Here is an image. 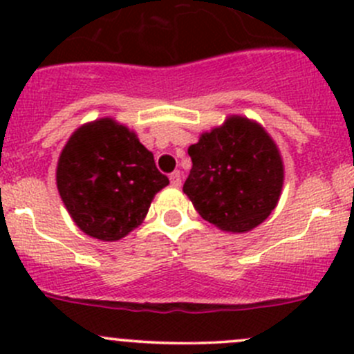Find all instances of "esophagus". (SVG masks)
<instances>
[{"label": "esophagus", "mask_w": 354, "mask_h": 354, "mask_svg": "<svg viewBox=\"0 0 354 354\" xmlns=\"http://www.w3.org/2000/svg\"><path fill=\"white\" fill-rule=\"evenodd\" d=\"M169 180H171V185H173V187H181V174H180V171H174V173H171V176H169Z\"/></svg>", "instance_id": "1"}]
</instances>
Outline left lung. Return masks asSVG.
Here are the masks:
<instances>
[{
  "label": "left lung",
  "instance_id": "obj_1",
  "mask_svg": "<svg viewBox=\"0 0 354 354\" xmlns=\"http://www.w3.org/2000/svg\"><path fill=\"white\" fill-rule=\"evenodd\" d=\"M183 192L205 221L227 233L253 230L276 209L284 181L277 145L259 123L230 116L190 145Z\"/></svg>",
  "mask_w": 354,
  "mask_h": 354
}]
</instances>
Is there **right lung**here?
<instances>
[{"mask_svg": "<svg viewBox=\"0 0 354 354\" xmlns=\"http://www.w3.org/2000/svg\"><path fill=\"white\" fill-rule=\"evenodd\" d=\"M56 185L85 234L116 241L144 221L154 195L169 180L133 131L101 118L78 128L66 142Z\"/></svg>", "mask_w": 354, "mask_h": 354, "instance_id": "add662e5", "label": "right lung"}]
</instances>
